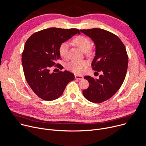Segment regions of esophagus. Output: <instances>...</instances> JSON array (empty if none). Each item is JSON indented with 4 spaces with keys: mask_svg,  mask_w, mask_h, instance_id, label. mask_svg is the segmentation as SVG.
<instances>
[{
    "mask_svg": "<svg viewBox=\"0 0 146 146\" xmlns=\"http://www.w3.org/2000/svg\"><path fill=\"white\" fill-rule=\"evenodd\" d=\"M75 78L77 79V80H82L83 79V76H80V75L76 74L75 75Z\"/></svg>",
    "mask_w": 146,
    "mask_h": 146,
    "instance_id": "obj_1",
    "label": "esophagus"
}]
</instances>
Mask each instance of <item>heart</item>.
<instances>
[{"label":"heart","instance_id":"obj_1","mask_svg":"<svg viewBox=\"0 0 146 146\" xmlns=\"http://www.w3.org/2000/svg\"><path fill=\"white\" fill-rule=\"evenodd\" d=\"M73 43L83 52H87L90 49L91 43L88 38L84 36H78L73 39ZM69 44L67 42L62 43L59 47L58 52L60 57L66 59L68 55ZM88 65L86 60H72L68 63L66 68L68 70L76 74H80L84 71V68Z\"/></svg>","mask_w":146,"mask_h":146}]
</instances>
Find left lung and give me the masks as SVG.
Masks as SVG:
<instances>
[{"label": "left lung", "instance_id": "left-lung-1", "mask_svg": "<svg viewBox=\"0 0 146 146\" xmlns=\"http://www.w3.org/2000/svg\"><path fill=\"white\" fill-rule=\"evenodd\" d=\"M80 32L94 41L95 56L91 65L94 70L102 73L99 79L84 77L90 86L82 94L91 102L102 103L117 92L125 78L128 65L126 48L118 36L106 30L93 28Z\"/></svg>", "mask_w": 146, "mask_h": 146}]
</instances>
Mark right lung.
<instances>
[{
	"label": "right lung",
	"instance_id": "1",
	"mask_svg": "<svg viewBox=\"0 0 146 146\" xmlns=\"http://www.w3.org/2000/svg\"><path fill=\"white\" fill-rule=\"evenodd\" d=\"M77 33L80 34L77 29L50 28L33 33L26 41L22 54L24 75L31 89L41 99H58L74 79L69 71L51 73L50 70L60 59L59 46ZM56 65L59 68L62 66Z\"/></svg>",
	"mask_w": 146,
	"mask_h": 146
}]
</instances>
